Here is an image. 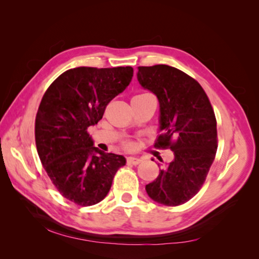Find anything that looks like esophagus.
<instances>
[{"label":"esophagus","instance_id":"34e87169","mask_svg":"<svg viewBox=\"0 0 259 259\" xmlns=\"http://www.w3.org/2000/svg\"><path fill=\"white\" fill-rule=\"evenodd\" d=\"M126 162H128V164H138L142 162V159H139V157H136V156H129L128 159H126Z\"/></svg>","mask_w":259,"mask_h":259}]
</instances>
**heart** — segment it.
<instances>
[{"label":"heart","mask_w":259,"mask_h":259,"mask_svg":"<svg viewBox=\"0 0 259 259\" xmlns=\"http://www.w3.org/2000/svg\"><path fill=\"white\" fill-rule=\"evenodd\" d=\"M147 96H151V95H148V94H140V95H137V96H135V97H134L133 99H139V98H145V97H147Z\"/></svg>","instance_id":"1"}]
</instances>
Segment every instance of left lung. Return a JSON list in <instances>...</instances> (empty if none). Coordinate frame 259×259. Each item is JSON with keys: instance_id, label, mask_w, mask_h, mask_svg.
Wrapping results in <instances>:
<instances>
[{"instance_id": "obj_1", "label": "left lung", "mask_w": 259, "mask_h": 259, "mask_svg": "<svg viewBox=\"0 0 259 259\" xmlns=\"http://www.w3.org/2000/svg\"><path fill=\"white\" fill-rule=\"evenodd\" d=\"M137 80L159 100L162 134L155 146L170 147L175 156L145 190L155 202L176 207L191 200L205 181L217 151L216 117L202 87L177 68L138 67Z\"/></svg>"}]
</instances>
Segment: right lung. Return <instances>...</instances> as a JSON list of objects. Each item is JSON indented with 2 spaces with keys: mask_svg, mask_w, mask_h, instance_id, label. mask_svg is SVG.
<instances>
[{
  "mask_svg": "<svg viewBox=\"0 0 259 259\" xmlns=\"http://www.w3.org/2000/svg\"><path fill=\"white\" fill-rule=\"evenodd\" d=\"M134 68L76 67L48 88L35 120V142L43 168L64 198L82 207L102 201L125 157L95 147L88 128L106 105L126 89Z\"/></svg>",
  "mask_w": 259,
  "mask_h": 259,
  "instance_id": "add662e5",
  "label": "right lung"
}]
</instances>
